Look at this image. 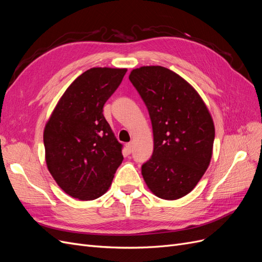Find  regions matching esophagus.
<instances>
[{
    "label": "esophagus",
    "instance_id": "1",
    "mask_svg": "<svg viewBox=\"0 0 262 262\" xmlns=\"http://www.w3.org/2000/svg\"><path fill=\"white\" fill-rule=\"evenodd\" d=\"M125 147H126V149H128V152L131 153V150H132V142H130V143H126Z\"/></svg>",
    "mask_w": 262,
    "mask_h": 262
}]
</instances>
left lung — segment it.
<instances>
[{
    "label": "left lung",
    "instance_id": "1",
    "mask_svg": "<svg viewBox=\"0 0 262 262\" xmlns=\"http://www.w3.org/2000/svg\"><path fill=\"white\" fill-rule=\"evenodd\" d=\"M129 80L153 128V155L142 165V176L156 196L180 199L210 165L215 136L211 114L193 87L169 69L141 67L131 71Z\"/></svg>",
    "mask_w": 262,
    "mask_h": 262
}]
</instances>
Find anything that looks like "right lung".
I'll list each match as a JSON object with an SVG mask.
<instances>
[{
  "label": "right lung",
  "mask_w": 262,
  "mask_h": 262,
  "mask_svg": "<svg viewBox=\"0 0 262 262\" xmlns=\"http://www.w3.org/2000/svg\"><path fill=\"white\" fill-rule=\"evenodd\" d=\"M126 69L92 68L71 84L43 130L46 163L67 194L95 200L107 192L123 161L122 145L102 115Z\"/></svg>",
  "instance_id": "obj_1"
}]
</instances>
